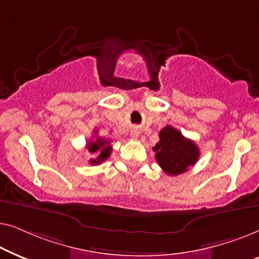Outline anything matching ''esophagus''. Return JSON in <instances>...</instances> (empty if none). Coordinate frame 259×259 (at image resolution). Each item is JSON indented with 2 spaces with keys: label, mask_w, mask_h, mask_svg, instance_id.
<instances>
[{
  "label": "esophagus",
  "mask_w": 259,
  "mask_h": 259,
  "mask_svg": "<svg viewBox=\"0 0 259 259\" xmlns=\"http://www.w3.org/2000/svg\"><path fill=\"white\" fill-rule=\"evenodd\" d=\"M131 136H132L133 139H137V138L139 137V132H138V131H133V132L131 133Z\"/></svg>",
  "instance_id": "esophagus-1"
}]
</instances>
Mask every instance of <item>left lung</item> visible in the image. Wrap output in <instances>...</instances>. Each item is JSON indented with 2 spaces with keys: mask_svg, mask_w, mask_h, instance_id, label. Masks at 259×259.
<instances>
[{
  "mask_svg": "<svg viewBox=\"0 0 259 259\" xmlns=\"http://www.w3.org/2000/svg\"><path fill=\"white\" fill-rule=\"evenodd\" d=\"M159 143L153 147L159 166L168 176L186 172L199 158V148L172 126H166L159 133Z\"/></svg>",
  "mask_w": 259,
  "mask_h": 259,
  "instance_id": "8db88e82",
  "label": "left lung"
}]
</instances>
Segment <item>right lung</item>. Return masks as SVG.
<instances>
[{
  "label": "right lung",
  "instance_id": "add662e5",
  "mask_svg": "<svg viewBox=\"0 0 259 259\" xmlns=\"http://www.w3.org/2000/svg\"><path fill=\"white\" fill-rule=\"evenodd\" d=\"M87 150L91 154H94V157L90 159L91 165L101 164L112 153V146L109 145V140L102 139L100 137H97L95 140H91L87 144Z\"/></svg>",
  "mask_w": 259,
  "mask_h": 259
}]
</instances>
